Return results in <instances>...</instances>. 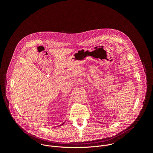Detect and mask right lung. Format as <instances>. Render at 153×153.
Here are the masks:
<instances>
[{
	"instance_id": "1",
	"label": "right lung",
	"mask_w": 153,
	"mask_h": 153,
	"mask_svg": "<svg viewBox=\"0 0 153 153\" xmlns=\"http://www.w3.org/2000/svg\"><path fill=\"white\" fill-rule=\"evenodd\" d=\"M65 123V122H63V123ZM63 123H62V125H63Z\"/></svg>"
}]
</instances>
